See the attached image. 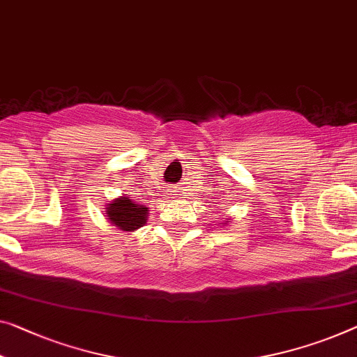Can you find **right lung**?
Listing matches in <instances>:
<instances>
[{
	"instance_id": "add662e5",
	"label": "right lung",
	"mask_w": 357,
	"mask_h": 357,
	"mask_svg": "<svg viewBox=\"0 0 357 357\" xmlns=\"http://www.w3.org/2000/svg\"><path fill=\"white\" fill-rule=\"evenodd\" d=\"M107 217L109 223L116 225L123 231H135L144 227L148 218V207L144 204H135L128 196L116 197L107 206Z\"/></svg>"
}]
</instances>
